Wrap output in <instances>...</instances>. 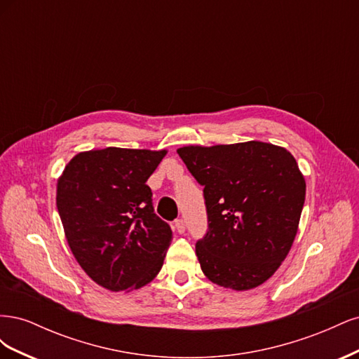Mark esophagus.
<instances>
[{
  "label": "esophagus",
  "instance_id": "34e87169",
  "mask_svg": "<svg viewBox=\"0 0 359 359\" xmlns=\"http://www.w3.org/2000/svg\"><path fill=\"white\" fill-rule=\"evenodd\" d=\"M175 229H177V232L178 233H184V231H186V223H184V220L182 219H178V220H175Z\"/></svg>",
  "mask_w": 359,
  "mask_h": 359
}]
</instances>
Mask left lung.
I'll return each mask as SVG.
<instances>
[{"mask_svg":"<svg viewBox=\"0 0 359 359\" xmlns=\"http://www.w3.org/2000/svg\"><path fill=\"white\" fill-rule=\"evenodd\" d=\"M203 186L208 231L196 243L206 278L248 290L273 276L298 232L306 180L286 148L250 140L178 148Z\"/></svg>","mask_w":359,"mask_h":359,"instance_id":"1","label":"left lung"}]
</instances>
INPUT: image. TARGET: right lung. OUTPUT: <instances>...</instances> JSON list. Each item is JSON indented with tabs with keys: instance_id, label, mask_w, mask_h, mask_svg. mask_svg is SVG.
<instances>
[{
	"instance_id": "add662e5",
	"label": "right lung",
	"mask_w": 359,
	"mask_h": 359,
	"mask_svg": "<svg viewBox=\"0 0 359 359\" xmlns=\"http://www.w3.org/2000/svg\"><path fill=\"white\" fill-rule=\"evenodd\" d=\"M168 151L109 147L76 154L57 182L69 247L97 285L119 292L160 273L170 226L154 212L147 180Z\"/></svg>"
}]
</instances>
